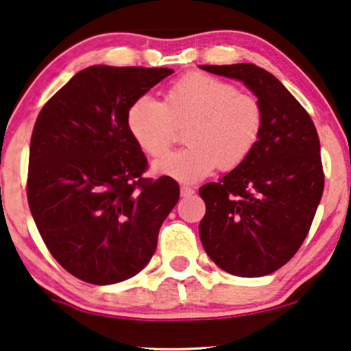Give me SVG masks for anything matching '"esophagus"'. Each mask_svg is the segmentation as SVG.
I'll return each mask as SVG.
<instances>
[{
	"label": "esophagus",
	"instance_id": "34e87169",
	"mask_svg": "<svg viewBox=\"0 0 351 351\" xmlns=\"http://www.w3.org/2000/svg\"><path fill=\"white\" fill-rule=\"evenodd\" d=\"M193 193H195V190L192 187H187V185H182V187H180V195L182 197H190L193 195Z\"/></svg>",
	"mask_w": 351,
	"mask_h": 351
}]
</instances>
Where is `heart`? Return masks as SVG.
<instances>
[{
  "instance_id": "b5f03b06",
  "label": "heart",
  "mask_w": 351,
  "mask_h": 351,
  "mask_svg": "<svg viewBox=\"0 0 351 351\" xmlns=\"http://www.w3.org/2000/svg\"><path fill=\"white\" fill-rule=\"evenodd\" d=\"M263 107L236 84L192 71L176 80L164 102L148 96L128 106L125 123L133 141L151 158H162L176 138V125H187L189 148L154 164L158 174L197 182L216 167L232 171L249 159L263 132Z\"/></svg>"
}]
</instances>
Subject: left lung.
Instances as JSON below:
<instances>
[{
	"label": "left lung",
	"instance_id": "obj_1",
	"mask_svg": "<svg viewBox=\"0 0 351 351\" xmlns=\"http://www.w3.org/2000/svg\"><path fill=\"white\" fill-rule=\"evenodd\" d=\"M244 83L263 107L257 148L218 182L198 190L203 247L221 270L255 278L283 267L308 236L324 192L321 143L304 107L252 63L202 64Z\"/></svg>",
	"mask_w": 351,
	"mask_h": 351
}]
</instances>
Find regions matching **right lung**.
<instances>
[{"instance_id": "obj_1", "label": "right lung", "mask_w": 351, "mask_h": 351, "mask_svg": "<svg viewBox=\"0 0 351 351\" xmlns=\"http://www.w3.org/2000/svg\"><path fill=\"white\" fill-rule=\"evenodd\" d=\"M169 68L106 66L80 71L38 114L30 138L27 200L47 249L73 276L112 285L143 270L179 184L145 179L148 161L125 115Z\"/></svg>"}]
</instances>
